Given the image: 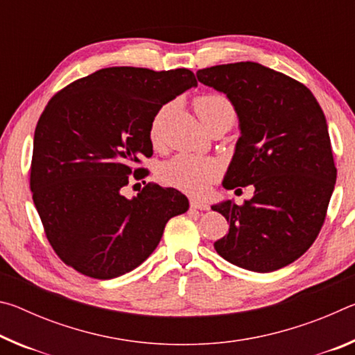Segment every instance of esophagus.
Returning <instances> with one entry per match:
<instances>
[{
	"instance_id": "esophagus-1",
	"label": "esophagus",
	"mask_w": 355,
	"mask_h": 355,
	"mask_svg": "<svg viewBox=\"0 0 355 355\" xmlns=\"http://www.w3.org/2000/svg\"><path fill=\"white\" fill-rule=\"evenodd\" d=\"M191 208L194 209H200V211H207V209H209V205L207 202L203 200H199V199H191Z\"/></svg>"
}]
</instances>
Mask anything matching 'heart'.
<instances>
[{"instance_id": "heart-1", "label": "heart", "mask_w": 355, "mask_h": 355, "mask_svg": "<svg viewBox=\"0 0 355 355\" xmlns=\"http://www.w3.org/2000/svg\"><path fill=\"white\" fill-rule=\"evenodd\" d=\"M196 112L202 122L219 114H230L235 116V110L230 100L220 94L202 95L194 103ZM159 117L155 119L152 125V139L158 137ZM219 175V164L211 158H203L196 155H177L161 167L159 177L166 184L177 188L189 194L202 196L207 194L209 186Z\"/></svg>"}]
</instances>
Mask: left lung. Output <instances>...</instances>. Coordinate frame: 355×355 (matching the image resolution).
<instances>
[{"label": "left lung", "mask_w": 355, "mask_h": 355, "mask_svg": "<svg viewBox=\"0 0 355 355\" xmlns=\"http://www.w3.org/2000/svg\"><path fill=\"white\" fill-rule=\"evenodd\" d=\"M196 75L227 95L239 120L222 184L255 189L243 205L211 207L230 224L214 249L248 271H277L309 250L326 219L336 180L326 117L310 89L261 64L214 65Z\"/></svg>", "instance_id": "obj_1"}]
</instances>
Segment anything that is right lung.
Here are the masks:
<instances>
[{
    "label": "right lung",
    "mask_w": 355,
    "mask_h": 355,
    "mask_svg": "<svg viewBox=\"0 0 355 355\" xmlns=\"http://www.w3.org/2000/svg\"><path fill=\"white\" fill-rule=\"evenodd\" d=\"M196 86L188 69L110 67L48 101L35 127L29 184L65 264L100 280L127 274L156 249L167 220L188 211L186 196L173 188L148 183L133 199L120 191L131 173L146 177L136 164L153 155L156 114Z\"/></svg>",
    "instance_id": "1"
}]
</instances>
